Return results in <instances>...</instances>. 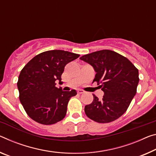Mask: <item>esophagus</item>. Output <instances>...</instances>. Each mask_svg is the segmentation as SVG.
I'll return each mask as SVG.
<instances>
[{
  "label": "esophagus",
  "mask_w": 156,
  "mask_h": 156,
  "mask_svg": "<svg viewBox=\"0 0 156 156\" xmlns=\"http://www.w3.org/2000/svg\"><path fill=\"white\" fill-rule=\"evenodd\" d=\"M85 93V91H84L83 90H78V94H82Z\"/></svg>",
  "instance_id": "34e87169"
}]
</instances>
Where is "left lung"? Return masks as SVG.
<instances>
[{"mask_svg": "<svg viewBox=\"0 0 156 156\" xmlns=\"http://www.w3.org/2000/svg\"><path fill=\"white\" fill-rule=\"evenodd\" d=\"M96 72L93 82H97L104 95L101 100L93 94L94 100L85 105V112L98 123L113 122L125 113L137 92L138 69L126 57L110 50H101L81 57Z\"/></svg>", "mask_w": 156, "mask_h": 156, "instance_id": "obj_1", "label": "left lung"}]
</instances>
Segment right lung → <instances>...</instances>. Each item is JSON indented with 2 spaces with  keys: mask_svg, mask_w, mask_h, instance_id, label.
<instances>
[{
  "mask_svg": "<svg viewBox=\"0 0 156 156\" xmlns=\"http://www.w3.org/2000/svg\"><path fill=\"white\" fill-rule=\"evenodd\" d=\"M80 55L62 50L43 52L29 61L19 74L17 87L19 100L32 119L51 125L65 118L69 101L75 90L62 91L55 87L61 83L65 66Z\"/></svg>",
  "mask_w": 156,
  "mask_h": 156,
  "instance_id": "1",
  "label": "right lung"
}]
</instances>
